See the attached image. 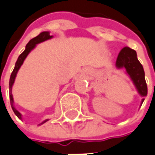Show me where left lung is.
<instances>
[{"instance_id": "left-lung-1", "label": "left lung", "mask_w": 155, "mask_h": 155, "mask_svg": "<svg viewBox=\"0 0 155 155\" xmlns=\"http://www.w3.org/2000/svg\"><path fill=\"white\" fill-rule=\"evenodd\" d=\"M115 65L118 69H126V74L131 79L138 93L143 97L141 104H143L144 97L148 94V87L145 81L143 67L137 59L135 50L130 49L128 47L122 48L118 55Z\"/></svg>"}]
</instances>
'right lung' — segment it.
<instances>
[{
  "label": "right lung",
  "mask_w": 155,
  "mask_h": 155,
  "mask_svg": "<svg viewBox=\"0 0 155 155\" xmlns=\"http://www.w3.org/2000/svg\"><path fill=\"white\" fill-rule=\"evenodd\" d=\"M52 38V35H50V33L48 32V31H44V32H41V33L39 35H37L36 37L33 38V39H31L30 41H29V43L26 45V47H25V50L18 57V58L17 60V62H16L15 64V67H14V69H13V71H12V73L11 74V77H10V81H9V90H10V102H11V106L12 108V110H13V112L16 115L18 116V119L20 120H22V114L17 110L14 107V105H13V97H12V87L13 86V83L15 81V78L16 75H17V73H18V69H20V67H21V65L23 64L24 63V61L26 58V57L28 56L30 51L33 50L34 48L36 46V44H39V43H41V42L45 41H47V40H49V39H51ZM48 120H44L43 122H41V124H39V126H41L42 124H44L45 122H47Z\"/></svg>",
  "instance_id": "right-lung-1"
}]
</instances>
